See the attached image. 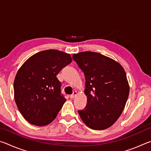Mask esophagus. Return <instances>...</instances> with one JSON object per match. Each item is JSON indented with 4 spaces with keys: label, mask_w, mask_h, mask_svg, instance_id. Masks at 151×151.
Instances as JSON below:
<instances>
[{
    "label": "esophagus",
    "mask_w": 151,
    "mask_h": 151,
    "mask_svg": "<svg viewBox=\"0 0 151 151\" xmlns=\"http://www.w3.org/2000/svg\"><path fill=\"white\" fill-rule=\"evenodd\" d=\"M76 94H77V93H76V91H74L73 93L70 96V99L75 98V97L76 95Z\"/></svg>",
    "instance_id": "esophagus-1"
}]
</instances>
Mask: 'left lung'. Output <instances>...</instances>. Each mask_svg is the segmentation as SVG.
<instances>
[{"mask_svg": "<svg viewBox=\"0 0 151 151\" xmlns=\"http://www.w3.org/2000/svg\"><path fill=\"white\" fill-rule=\"evenodd\" d=\"M73 58L85 77L87 104L79 115L90 129H106L119 119L129 97L126 73L119 63L98 52H79Z\"/></svg>", "mask_w": 151, "mask_h": 151, "instance_id": "obj_1", "label": "left lung"}]
</instances>
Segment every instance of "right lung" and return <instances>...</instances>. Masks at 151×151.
<instances>
[{"label":"right lung","instance_id":"add662e5","mask_svg":"<svg viewBox=\"0 0 151 151\" xmlns=\"http://www.w3.org/2000/svg\"><path fill=\"white\" fill-rule=\"evenodd\" d=\"M71 62L70 55L50 49L32 55L20 68L14 81V100L30 124L45 126L56 118L66 101L57 75Z\"/></svg>","mask_w":151,"mask_h":151}]
</instances>
